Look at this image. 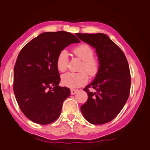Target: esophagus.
Segmentation results:
<instances>
[{
	"instance_id": "34e87169",
	"label": "esophagus",
	"mask_w": 150,
	"mask_h": 150,
	"mask_svg": "<svg viewBox=\"0 0 150 150\" xmlns=\"http://www.w3.org/2000/svg\"><path fill=\"white\" fill-rule=\"evenodd\" d=\"M77 91H78V90H77V89H71V94H75L77 93Z\"/></svg>"
}]
</instances>
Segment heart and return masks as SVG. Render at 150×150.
I'll return each instance as SVG.
<instances>
[{"instance_id":"b5f03b06","label":"heart","mask_w":150,"mask_h":150,"mask_svg":"<svg viewBox=\"0 0 150 150\" xmlns=\"http://www.w3.org/2000/svg\"><path fill=\"white\" fill-rule=\"evenodd\" d=\"M77 58L83 61L79 68L80 72L68 73L62 76L63 85L69 88H77L85 84L88 81V75L94 77L98 73L100 63L98 58L94 56V50L91 46L82 43L73 50ZM56 67L59 72L66 71L69 64V56L67 51L62 50L56 58Z\"/></svg>"}]
</instances>
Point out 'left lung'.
<instances>
[{"label": "left lung", "mask_w": 150, "mask_h": 150, "mask_svg": "<svg viewBox=\"0 0 150 150\" xmlns=\"http://www.w3.org/2000/svg\"><path fill=\"white\" fill-rule=\"evenodd\" d=\"M80 40L96 48L100 63L94 80L83 90L88 96L81 105L89 122L102 125L112 121L129 98L131 84L127 59L121 49L103 33H76ZM95 89L91 92L89 88Z\"/></svg>", "instance_id": "8db88e82"}]
</instances>
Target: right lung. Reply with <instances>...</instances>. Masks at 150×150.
Segmentation results:
<instances>
[{
	"label": "right lung",
	"mask_w": 150,
	"mask_h": 150,
	"mask_svg": "<svg viewBox=\"0 0 150 150\" xmlns=\"http://www.w3.org/2000/svg\"><path fill=\"white\" fill-rule=\"evenodd\" d=\"M80 40L66 31L45 32L21 49L13 69V89L21 111L31 121L47 125L60 115L70 90L58 86L56 58L64 48Z\"/></svg>",
	"instance_id": "right-lung-1"
}]
</instances>
